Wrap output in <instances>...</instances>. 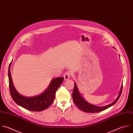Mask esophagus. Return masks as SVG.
I'll return each instance as SVG.
<instances>
[{
	"label": "esophagus",
	"instance_id": "1",
	"mask_svg": "<svg viewBox=\"0 0 133 133\" xmlns=\"http://www.w3.org/2000/svg\"><path fill=\"white\" fill-rule=\"evenodd\" d=\"M70 74H71L70 72H66L64 74V79H65V80H68V79H69L70 78Z\"/></svg>",
	"mask_w": 133,
	"mask_h": 133
}]
</instances>
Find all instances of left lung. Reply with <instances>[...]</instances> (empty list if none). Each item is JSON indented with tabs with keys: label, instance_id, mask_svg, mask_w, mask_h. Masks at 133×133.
<instances>
[{
	"label": "left lung",
	"instance_id": "left-lung-1",
	"mask_svg": "<svg viewBox=\"0 0 133 133\" xmlns=\"http://www.w3.org/2000/svg\"><path fill=\"white\" fill-rule=\"evenodd\" d=\"M122 88H123V85H122L121 86L119 92L118 94V95L116 99L114 102L105 106H97L88 103L82 97V96L80 94V92L78 89L76 84L74 83V87L73 94H72L73 102L81 110L84 112H89V113H96V112H100L110 108L117 101V100L119 98L120 96L121 95V93L122 91Z\"/></svg>",
	"mask_w": 133,
	"mask_h": 133
}]
</instances>
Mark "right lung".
Masks as SVG:
<instances>
[{"mask_svg": "<svg viewBox=\"0 0 133 133\" xmlns=\"http://www.w3.org/2000/svg\"><path fill=\"white\" fill-rule=\"evenodd\" d=\"M11 63L9 66L8 77L10 92L14 101L20 106L32 111H41L48 108L53 102L56 92L63 83L64 77H58L51 80L47 88L41 94L33 97H25L16 89L10 73Z\"/></svg>", "mask_w": 133, "mask_h": 133, "instance_id": "1", "label": "right lung"}]
</instances>
